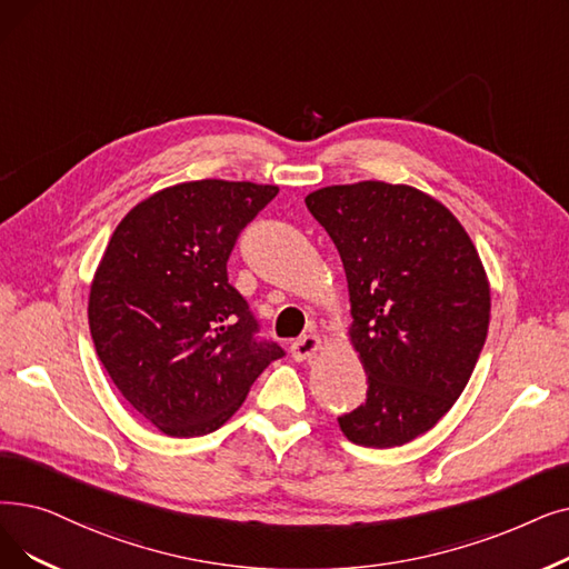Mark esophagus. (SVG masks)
<instances>
[{"mask_svg": "<svg viewBox=\"0 0 569 569\" xmlns=\"http://www.w3.org/2000/svg\"><path fill=\"white\" fill-rule=\"evenodd\" d=\"M320 349H323V339L311 332V335H305L302 339L295 341L290 346V353H292V360L305 362V360H311Z\"/></svg>", "mask_w": 569, "mask_h": 569, "instance_id": "34e87169", "label": "esophagus"}]
</instances>
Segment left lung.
Here are the masks:
<instances>
[{
  "label": "left lung",
  "mask_w": 569,
  "mask_h": 569,
  "mask_svg": "<svg viewBox=\"0 0 569 569\" xmlns=\"http://www.w3.org/2000/svg\"><path fill=\"white\" fill-rule=\"evenodd\" d=\"M349 283V339L367 400L339 416L343 437L392 449L437 426L483 349L490 283L477 246L432 194L360 181L305 197Z\"/></svg>",
  "instance_id": "obj_1"
}]
</instances>
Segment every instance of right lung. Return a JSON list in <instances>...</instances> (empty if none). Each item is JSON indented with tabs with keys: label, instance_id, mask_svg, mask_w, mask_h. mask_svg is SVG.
<instances>
[{
	"label": "right lung",
	"instance_id": "add662e5",
	"mask_svg": "<svg viewBox=\"0 0 569 569\" xmlns=\"http://www.w3.org/2000/svg\"><path fill=\"white\" fill-rule=\"evenodd\" d=\"M277 192L223 179L162 188L126 213L94 269V351L122 398L167 437L228 423L283 356L253 337L256 318L228 283L239 232Z\"/></svg>",
	"mask_w": 569,
	"mask_h": 569
}]
</instances>
